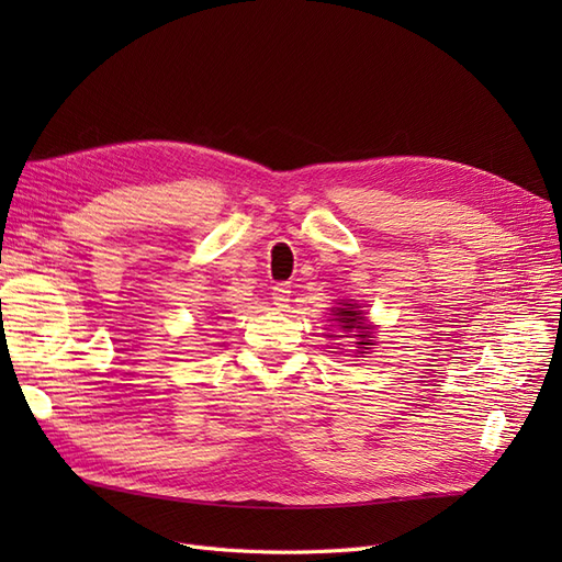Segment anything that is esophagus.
I'll list each match as a JSON object with an SVG mask.
<instances>
[{"mask_svg": "<svg viewBox=\"0 0 562 562\" xmlns=\"http://www.w3.org/2000/svg\"><path fill=\"white\" fill-rule=\"evenodd\" d=\"M271 302H274L279 310H285L288 302H291V288H288L285 283H277L274 288H271Z\"/></svg>", "mask_w": 562, "mask_h": 562, "instance_id": "obj_1", "label": "esophagus"}]
</instances>
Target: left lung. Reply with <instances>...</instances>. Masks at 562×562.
Returning a JSON list of instances; mask_svg holds the SVG:
<instances>
[{"label":"left lung","instance_id":"1","mask_svg":"<svg viewBox=\"0 0 562 562\" xmlns=\"http://www.w3.org/2000/svg\"><path fill=\"white\" fill-rule=\"evenodd\" d=\"M333 312L335 314H333L330 321L337 323L339 335H328V337H353V339H359V342H353L356 347H359L356 351L368 353V349L372 345L370 335H372V330H375V328L370 326L368 318L359 310V304L351 302V300H342V302H339V307H335Z\"/></svg>","mask_w":562,"mask_h":562}]
</instances>
